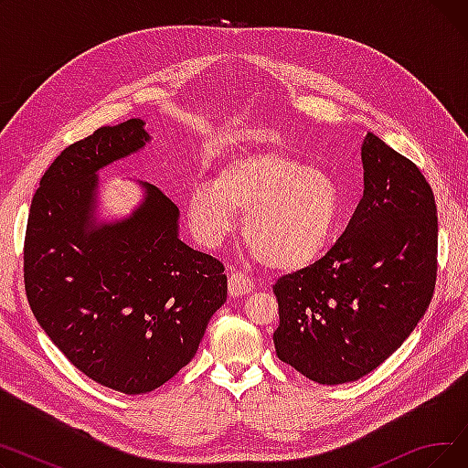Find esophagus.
I'll return each mask as SVG.
<instances>
[{
  "label": "esophagus",
  "instance_id": "esophagus-1",
  "mask_svg": "<svg viewBox=\"0 0 468 468\" xmlns=\"http://www.w3.org/2000/svg\"><path fill=\"white\" fill-rule=\"evenodd\" d=\"M228 290H229V296L239 298V296H244V293L252 292V290H254V282H252V279H250L247 273L233 271V273L229 275Z\"/></svg>",
  "mask_w": 468,
  "mask_h": 468
}]
</instances>
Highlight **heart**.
Here are the masks:
<instances>
[{
    "instance_id": "b5f03b06",
    "label": "heart",
    "mask_w": 468,
    "mask_h": 468,
    "mask_svg": "<svg viewBox=\"0 0 468 468\" xmlns=\"http://www.w3.org/2000/svg\"><path fill=\"white\" fill-rule=\"evenodd\" d=\"M343 193L332 175L275 145L239 152L210 184L187 195V219L201 244L216 247L247 212L242 237L254 258L277 271H298L321 258L337 229Z\"/></svg>"
}]
</instances>
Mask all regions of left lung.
Here are the masks:
<instances>
[{
    "mask_svg": "<svg viewBox=\"0 0 468 468\" xmlns=\"http://www.w3.org/2000/svg\"><path fill=\"white\" fill-rule=\"evenodd\" d=\"M362 163L347 229L321 260L273 284L277 356L321 385L376 370L421 321L436 284L438 214L423 172L372 133Z\"/></svg>",
    "mask_w": 468,
    "mask_h": 468,
    "instance_id": "8db88e82",
    "label": "left lung"
}]
</instances>
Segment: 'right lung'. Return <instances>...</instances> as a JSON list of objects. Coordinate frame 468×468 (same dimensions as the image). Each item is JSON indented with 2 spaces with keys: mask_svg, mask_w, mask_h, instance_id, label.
<instances>
[{
  "mask_svg": "<svg viewBox=\"0 0 468 468\" xmlns=\"http://www.w3.org/2000/svg\"><path fill=\"white\" fill-rule=\"evenodd\" d=\"M150 140L142 119L96 129L41 176L24 237L34 316L92 381L150 392L195 356L228 298L224 263L178 239V207L155 186L117 224L92 226L96 170Z\"/></svg>",
  "mask_w": 468,
  "mask_h": 468,
  "instance_id": "obj_1",
  "label": "right lung"
}]
</instances>
